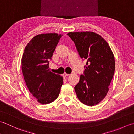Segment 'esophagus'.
<instances>
[{
	"instance_id": "esophagus-1",
	"label": "esophagus",
	"mask_w": 134,
	"mask_h": 134,
	"mask_svg": "<svg viewBox=\"0 0 134 134\" xmlns=\"http://www.w3.org/2000/svg\"><path fill=\"white\" fill-rule=\"evenodd\" d=\"M70 74H67V73H65V72H64L63 74V76L64 78H65V77H67V76H69Z\"/></svg>"
}]
</instances>
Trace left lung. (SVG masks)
<instances>
[{"instance_id": "obj_1", "label": "left lung", "mask_w": 134, "mask_h": 134, "mask_svg": "<svg viewBox=\"0 0 134 134\" xmlns=\"http://www.w3.org/2000/svg\"><path fill=\"white\" fill-rule=\"evenodd\" d=\"M79 56L87 60L84 75L75 86L79 101L87 106L99 104L109 91L114 75L115 61L109 44L98 34L93 32H70Z\"/></svg>"}]
</instances>
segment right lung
<instances>
[{
	"label": "right lung",
	"instance_id": "add662e5",
	"mask_svg": "<svg viewBox=\"0 0 134 134\" xmlns=\"http://www.w3.org/2000/svg\"><path fill=\"white\" fill-rule=\"evenodd\" d=\"M62 35L40 34L25 47L21 67L25 82L30 93L41 104H48L58 97L63 83L62 76L51 72L49 61Z\"/></svg>",
	"mask_w": 134,
	"mask_h": 134
}]
</instances>
